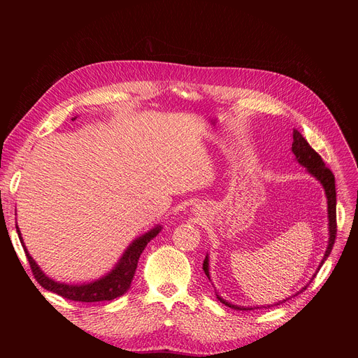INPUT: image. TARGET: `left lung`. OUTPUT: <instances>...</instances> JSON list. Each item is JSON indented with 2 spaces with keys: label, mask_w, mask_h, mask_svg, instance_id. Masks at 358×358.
Returning a JSON list of instances; mask_svg holds the SVG:
<instances>
[{
  "label": "left lung",
  "mask_w": 358,
  "mask_h": 358,
  "mask_svg": "<svg viewBox=\"0 0 358 358\" xmlns=\"http://www.w3.org/2000/svg\"><path fill=\"white\" fill-rule=\"evenodd\" d=\"M291 150L292 154L296 155V161L299 162L300 166H303L306 169V171L309 173L310 176L315 178L320 183L321 187L324 188V192H326V197H327V218H329V242H327V248H326V252H324V257L321 259V263L317 268L315 275L318 273V270L321 268V266L324 264V262L329 258L331 249H333V245H334V239H336V187H334V176L333 173L330 171V169L326 167V164H324L322 158L313 150L309 143L305 140V137H303L297 129H294L292 131V146H291ZM203 270L206 276L209 278L210 280V273H209V254L206 255L204 262H203ZM315 275L312 276V279L315 278ZM310 279V280H312ZM308 285L303 287L299 292H301L303 289H306ZM216 292V291H215ZM297 292V294H299ZM296 294V296H297ZM216 299H218L221 303H224V305H227L229 308H233V309H239V310H251V309H257L255 306H239V305H233V303H230L229 300L222 299L218 292H216ZM289 297L280 300L278 303H275V305H280V303L287 301ZM275 305H267V306H263V308H270V306H275Z\"/></svg>",
  "instance_id": "left-lung-1"
}]
</instances>
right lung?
<instances>
[{"mask_svg":"<svg viewBox=\"0 0 358 358\" xmlns=\"http://www.w3.org/2000/svg\"><path fill=\"white\" fill-rule=\"evenodd\" d=\"M76 117L78 116L71 117V121H74ZM161 230H162L161 225H155L145 234L136 237V239L128 245L121 258L117 259L115 267L110 270V272L103 275L101 278L91 280V282H83V284H66L49 278L45 272H43L40 266L36 263V259L32 258L31 254L28 252V249L22 239V234H20L19 227L16 225L19 241L24 246V251L27 254L31 270L32 273H34L36 279L38 280V284L43 288L55 292L58 296H62L64 299L74 300V301H85V303L110 301L116 297H121L122 294H125V292L129 289V287H131V280L136 273L140 254L145 251L146 245L152 241Z\"/></svg>","mask_w":358,"mask_h":358,"instance_id":"1","label":"right lung"}]
</instances>
